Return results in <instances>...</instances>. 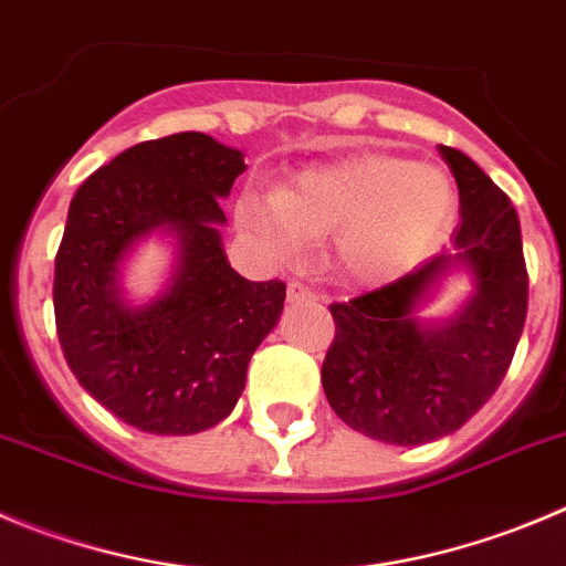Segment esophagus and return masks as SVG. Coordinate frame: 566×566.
Instances as JSON below:
<instances>
[{"label":"esophagus","mask_w":566,"mask_h":566,"mask_svg":"<svg viewBox=\"0 0 566 566\" xmlns=\"http://www.w3.org/2000/svg\"><path fill=\"white\" fill-rule=\"evenodd\" d=\"M310 298H315V293L310 287H304L301 282L287 284V301H310Z\"/></svg>","instance_id":"34e87169"}]
</instances>
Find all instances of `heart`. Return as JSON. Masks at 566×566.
<instances>
[{"instance_id":"obj_1","label":"heart","mask_w":566,"mask_h":566,"mask_svg":"<svg viewBox=\"0 0 566 566\" xmlns=\"http://www.w3.org/2000/svg\"><path fill=\"white\" fill-rule=\"evenodd\" d=\"M452 209V184L436 167L363 156L301 172L276 198L242 195L234 220L273 259H293L310 240L335 234L337 268L355 282L377 284L427 256Z\"/></svg>"}]
</instances>
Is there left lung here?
<instances>
[{
  "label": "left lung",
  "instance_id": "1",
  "mask_svg": "<svg viewBox=\"0 0 566 566\" xmlns=\"http://www.w3.org/2000/svg\"><path fill=\"white\" fill-rule=\"evenodd\" d=\"M461 198L452 248L385 287L332 304L335 340L321 382L332 410L374 441L416 447L467 424L500 388L527 315L522 231L509 195L467 153L441 145ZM475 293L450 322L415 315L443 275Z\"/></svg>",
  "mask_w": 566,
  "mask_h": 566
}]
</instances>
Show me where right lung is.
I'll use <instances>...</instances> for the list:
<instances>
[{
    "label": "right lung",
    "mask_w": 566,
    "mask_h": 566,
    "mask_svg": "<svg viewBox=\"0 0 566 566\" xmlns=\"http://www.w3.org/2000/svg\"><path fill=\"white\" fill-rule=\"evenodd\" d=\"M245 158L187 130L128 147L81 184L55 256V326L77 382L156 436H192L234 410L256 346L279 324L284 282H248L220 229ZM153 230L177 242L168 287L145 308L122 293V262Z\"/></svg>",
    "instance_id": "obj_1"
}]
</instances>
